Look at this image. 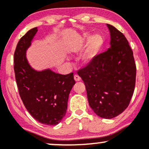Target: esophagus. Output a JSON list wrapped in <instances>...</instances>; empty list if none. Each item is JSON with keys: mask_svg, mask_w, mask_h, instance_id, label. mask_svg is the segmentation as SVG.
<instances>
[{"mask_svg": "<svg viewBox=\"0 0 149 149\" xmlns=\"http://www.w3.org/2000/svg\"><path fill=\"white\" fill-rule=\"evenodd\" d=\"M80 79H81V78H80V77L78 76V75H75V76H74V80H76V81H80Z\"/></svg>", "mask_w": 149, "mask_h": 149, "instance_id": "obj_1", "label": "esophagus"}]
</instances>
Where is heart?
<instances>
[{
  "label": "heart",
  "instance_id": "heart-1",
  "mask_svg": "<svg viewBox=\"0 0 149 149\" xmlns=\"http://www.w3.org/2000/svg\"><path fill=\"white\" fill-rule=\"evenodd\" d=\"M88 42L86 48L81 56V61L83 64L88 65L92 62L103 49L104 39L102 35L97 33L92 36L88 32H85L80 36L78 41L69 45L70 52H76L78 46Z\"/></svg>",
  "mask_w": 149,
  "mask_h": 149
}]
</instances>
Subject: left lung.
<instances>
[{
  "label": "left lung",
  "instance_id": "obj_1",
  "mask_svg": "<svg viewBox=\"0 0 149 149\" xmlns=\"http://www.w3.org/2000/svg\"><path fill=\"white\" fill-rule=\"evenodd\" d=\"M110 47L78 71L86 88L89 105L102 118H113L127 109L134 92L136 65L125 36L113 26Z\"/></svg>",
  "mask_w": 149,
  "mask_h": 149
}]
</instances>
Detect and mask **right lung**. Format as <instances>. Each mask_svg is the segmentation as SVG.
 Masks as SVG:
<instances>
[{
	"label": "right lung",
	"mask_w": 149,
	"mask_h": 149,
	"mask_svg": "<svg viewBox=\"0 0 149 149\" xmlns=\"http://www.w3.org/2000/svg\"><path fill=\"white\" fill-rule=\"evenodd\" d=\"M38 32L31 29L21 38L14 54V70L19 93L29 113L40 123L56 125L66 115L70 92L76 82L73 73L61 75L49 69H34L26 51Z\"/></svg>",
	"instance_id": "right-lung-1"
}]
</instances>
